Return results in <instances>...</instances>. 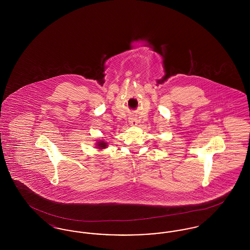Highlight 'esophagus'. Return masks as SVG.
Segmentation results:
<instances>
[{"label": "esophagus", "instance_id": "1", "mask_svg": "<svg viewBox=\"0 0 250 250\" xmlns=\"http://www.w3.org/2000/svg\"><path fill=\"white\" fill-rule=\"evenodd\" d=\"M129 123H130L131 125H137V121H136V119H134V118H130Z\"/></svg>", "mask_w": 250, "mask_h": 250}]
</instances>
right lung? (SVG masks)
<instances>
[{
	"mask_svg": "<svg viewBox=\"0 0 250 250\" xmlns=\"http://www.w3.org/2000/svg\"><path fill=\"white\" fill-rule=\"evenodd\" d=\"M98 145H99V147H103V148H105V147L107 146V145H106V143H104L103 142H102V143H99Z\"/></svg>",
	"mask_w": 250,
	"mask_h": 250,
	"instance_id": "obj_1",
	"label": "right lung"
}]
</instances>
